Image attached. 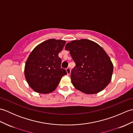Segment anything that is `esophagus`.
Listing matches in <instances>:
<instances>
[{
	"mask_svg": "<svg viewBox=\"0 0 133 133\" xmlns=\"http://www.w3.org/2000/svg\"><path fill=\"white\" fill-rule=\"evenodd\" d=\"M66 71H67V74L68 75L70 74V73H71V69H70V67H67L66 69Z\"/></svg>",
	"mask_w": 133,
	"mask_h": 133,
	"instance_id": "34e87169",
	"label": "esophagus"
}]
</instances>
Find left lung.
Returning <instances> with one entry per match:
<instances>
[{
    "mask_svg": "<svg viewBox=\"0 0 133 133\" xmlns=\"http://www.w3.org/2000/svg\"><path fill=\"white\" fill-rule=\"evenodd\" d=\"M69 50L75 66L71 70V82L76 89L87 94L103 90L111 79L113 65L102 47L88 39L73 41Z\"/></svg>",
    "mask_w": 133,
    "mask_h": 133,
    "instance_id": "1",
    "label": "left lung"
}]
</instances>
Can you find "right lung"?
Instances as JSON below:
<instances>
[{
    "instance_id": "obj_1",
    "label": "right lung",
    "mask_w": 133,
    "mask_h": 133,
    "mask_svg": "<svg viewBox=\"0 0 133 133\" xmlns=\"http://www.w3.org/2000/svg\"><path fill=\"white\" fill-rule=\"evenodd\" d=\"M66 41L51 39L38 45L31 52L25 64L24 75L27 83L35 91L51 92L58 86L62 77L67 74L61 68L59 53Z\"/></svg>"
}]
</instances>
